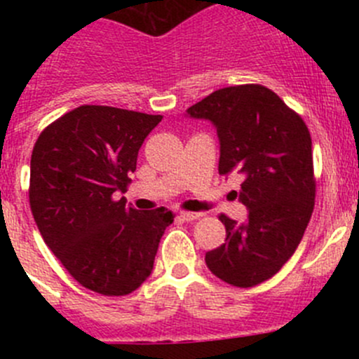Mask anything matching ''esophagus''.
Returning a JSON list of instances; mask_svg holds the SVG:
<instances>
[{
    "instance_id": "esophagus-1",
    "label": "esophagus",
    "mask_w": 359,
    "mask_h": 359,
    "mask_svg": "<svg viewBox=\"0 0 359 359\" xmlns=\"http://www.w3.org/2000/svg\"><path fill=\"white\" fill-rule=\"evenodd\" d=\"M200 217H201V213H196V212H180V219L187 220V222L200 219Z\"/></svg>"
}]
</instances>
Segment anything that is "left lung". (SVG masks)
<instances>
[{
    "label": "left lung",
    "mask_w": 359,
    "mask_h": 359,
    "mask_svg": "<svg viewBox=\"0 0 359 359\" xmlns=\"http://www.w3.org/2000/svg\"><path fill=\"white\" fill-rule=\"evenodd\" d=\"M186 112L215 126L220 175L245 177L236 196L248 219L220 215L226 241L206 252L205 262L226 283L255 287L283 267L309 224L316 194L309 130L262 85L220 88Z\"/></svg>",
    "instance_id": "1"
}]
</instances>
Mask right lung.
Segmentation results:
<instances>
[{"label": "right lung", "instance_id": "obj_1", "mask_svg": "<svg viewBox=\"0 0 359 359\" xmlns=\"http://www.w3.org/2000/svg\"><path fill=\"white\" fill-rule=\"evenodd\" d=\"M159 114L79 106L46 126L31 156L29 203L48 248L72 278L102 295H128L153 273L166 208L116 201Z\"/></svg>", "mask_w": 359, "mask_h": 359}]
</instances>
